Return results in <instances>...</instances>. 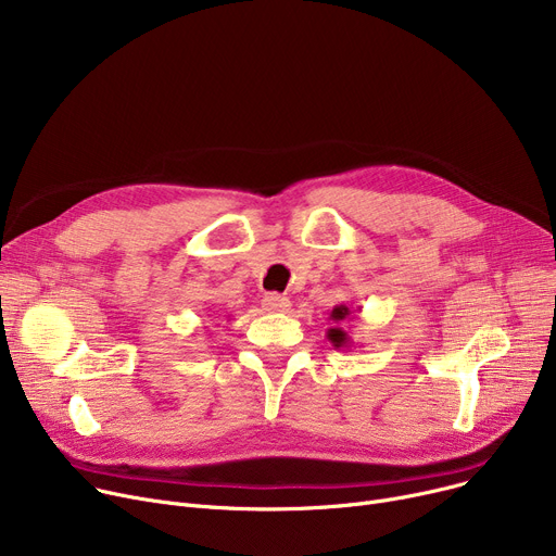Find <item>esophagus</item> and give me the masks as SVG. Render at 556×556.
<instances>
[{
  "mask_svg": "<svg viewBox=\"0 0 556 556\" xmlns=\"http://www.w3.org/2000/svg\"><path fill=\"white\" fill-rule=\"evenodd\" d=\"M263 308L270 311V313H283V311L290 308V302H288V298H283V295L270 293V295L263 298Z\"/></svg>",
  "mask_w": 556,
  "mask_h": 556,
  "instance_id": "1",
  "label": "esophagus"
}]
</instances>
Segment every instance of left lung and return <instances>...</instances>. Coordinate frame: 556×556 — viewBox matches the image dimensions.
Listing matches in <instances>:
<instances>
[{
    "mask_svg": "<svg viewBox=\"0 0 556 556\" xmlns=\"http://www.w3.org/2000/svg\"><path fill=\"white\" fill-rule=\"evenodd\" d=\"M349 313H352V308L344 306V304H340V306H336V308L331 311V319L336 323V327L327 331V338H329V342H331L336 349L352 346V340H349V333L340 327V323H344V319L349 317Z\"/></svg>",
    "mask_w": 556,
    "mask_h": 556,
    "instance_id": "8db88e82",
    "label": "left lung"
}]
</instances>
